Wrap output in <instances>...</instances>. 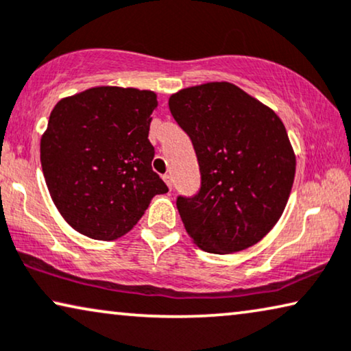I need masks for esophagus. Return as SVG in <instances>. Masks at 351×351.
<instances>
[{
	"label": "esophagus",
	"instance_id": "obj_1",
	"mask_svg": "<svg viewBox=\"0 0 351 351\" xmlns=\"http://www.w3.org/2000/svg\"><path fill=\"white\" fill-rule=\"evenodd\" d=\"M163 179H165V182H166V185L169 186V188H172V176H171V174H165Z\"/></svg>",
	"mask_w": 351,
	"mask_h": 351
}]
</instances>
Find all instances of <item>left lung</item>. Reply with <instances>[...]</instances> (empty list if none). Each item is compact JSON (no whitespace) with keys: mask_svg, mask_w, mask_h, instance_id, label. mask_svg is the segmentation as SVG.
<instances>
[{"mask_svg":"<svg viewBox=\"0 0 351 351\" xmlns=\"http://www.w3.org/2000/svg\"><path fill=\"white\" fill-rule=\"evenodd\" d=\"M169 110L190 136L201 172L199 191L177 197L186 232L218 255L255 245L283 213L296 171L282 120L230 82L177 91Z\"/></svg>","mask_w":351,"mask_h":351,"instance_id":"8db88e82","label":"left lung"}]
</instances>
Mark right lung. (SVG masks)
<instances>
[{
  "label": "right lung",
  "mask_w": 351,
  "mask_h": 351,
  "mask_svg": "<svg viewBox=\"0 0 351 351\" xmlns=\"http://www.w3.org/2000/svg\"><path fill=\"white\" fill-rule=\"evenodd\" d=\"M149 90L95 87L58 101L40 138V165L53 204L80 234L114 241L167 186L152 169Z\"/></svg>",
  "instance_id": "1"
}]
</instances>
